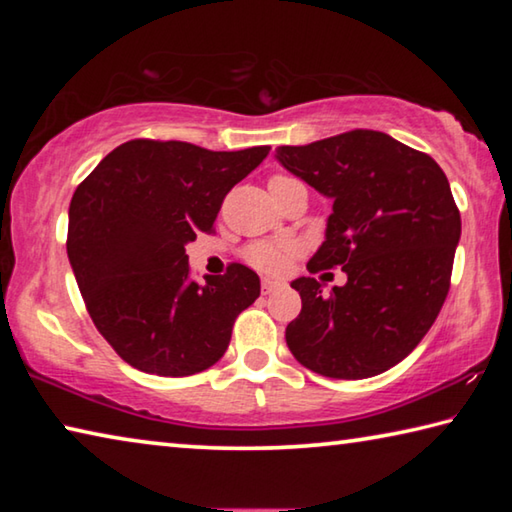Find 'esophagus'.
Wrapping results in <instances>:
<instances>
[{"mask_svg": "<svg viewBox=\"0 0 512 512\" xmlns=\"http://www.w3.org/2000/svg\"><path fill=\"white\" fill-rule=\"evenodd\" d=\"M280 287H282V282L271 280V277H264V280H262V293H264V296H268V293H273L275 289H280Z\"/></svg>", "mask_w": 512, "mask_h": 512, "instance_id": "1", "label": "esophagus"}]
</instances>
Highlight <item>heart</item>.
I'll return each mask as SVG.
<instances>
[{
	"label": "heart",
	"mask_w": 512,
	"mask_h": 512,
	"mask_svg": "<svg viewBox=\"0 0 512 512\" xmlns=\"http://www.w3.org/2000/svg\"><path fill=\"white\" fill-rule=\"evenodd\" d=\"M271 180H293L287 176H273ZM293 255H296V244L282 239H271V241H257V244H250L246 248V259L259 271L266 273H282L287 271Z\"/></svg>",
	"instance_id": "1"
}]
</instances>
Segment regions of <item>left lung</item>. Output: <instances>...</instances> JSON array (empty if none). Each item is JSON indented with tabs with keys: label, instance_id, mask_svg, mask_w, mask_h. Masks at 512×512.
<instances>
[{
	"label": "left lung",
	"instance_id": "left-lung-1",
	"mask_svg": "<svg viewBox=\"0 0 512 512\" xmlns=\"http://www.w3.org/2000/svg\"><path fill=\"white\" fill-rule=\"evenodd\" d=\"M277 160L327 198L332 214L309 273L336 268L343 287L323 296L298 277L302 309L287 345L302 366L332 379H366L404 357L429 332L447 298L461 214L438 162L379 131L280 146Z\"/></svg>",
	"mask_w": 512,
	"mask_h": 512
}]
</instances>
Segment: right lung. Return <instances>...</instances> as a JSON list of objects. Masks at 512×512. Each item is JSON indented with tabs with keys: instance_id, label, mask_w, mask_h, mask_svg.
<instances>
[{
	"instance_id": "1",
	"label": "right lung",
	"mask_w": 512,
	"mask_h": 512,
	"mask_svg": "<svg viewBox=\"0 0 512 512\" xmlns=\"http://www.w3.org/2000/svg\"><path fill=\"white\" fill-rule=\"evenodd\" d=\"M268 151L131 140L76 187L69 264L92 323L133 368L187 377L228 350L237 316L259 298V277L230 264L225 275L198 284L185 246L198 232H212L225 194Z\"/></svg>"
}]
</instances>
